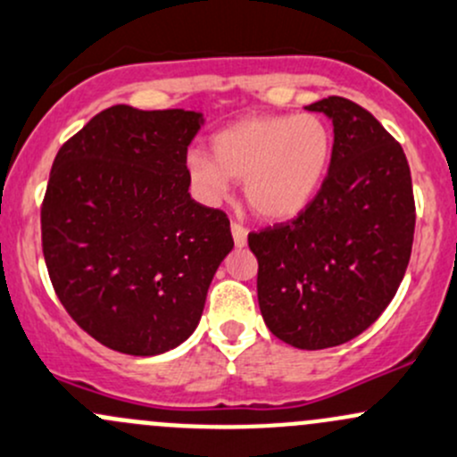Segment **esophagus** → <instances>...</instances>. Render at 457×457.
I'll return each mask as SVG.
<instances>
[{"instance_id":"esophagus-1","label":"esophagus","mask_w":457,"mask_h":457,"mask_svg":"<svg viewBox=\"0 0 457 457\" xmlns=\"http://www.w3.org/2000/svg\"><path fill=\"white\" fill-rule=\"evenodd\" d=\"M230 233H233V242L237 248L246 246V239H248V228L242 227V224L233 222L230 224Z\"/></svg>"}]
</instances>
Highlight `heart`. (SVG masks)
I'll return each instance as SVG.
<instances>
[{
  "label": "heart",
  "mask_w": 457,
  "mask_h": 457,
  "mask_svg": "<svg viewBox=\"0 0 457 457\" xmlns=\"http://www.w3.org/2000/svg\"><path fill=\"white\" fill-rule=\"evenodd\" d=\"M211 154L194 150L185 168L204 203H220L230 180H244L254 215L286 222L301 215L327 179L333 156L331 126L316 112L250 115L211 139Z\"/></svg>",
  "instance_id": "obj_1"
}]
</instances>
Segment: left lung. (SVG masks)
Masks as SVG:
<instances>
[{
	"label": "left lung",
	"mask_w": 457,
	"mask_h": 457,
	"mask_svg": "<svg viewBox=\"0 0 457 457\" xmlns=\"http://www.w3.org/2000/svg\"><path fill=\"white\" fill-rule=\"evenodd\" d=\"M333 121L328 174L292 222L248 235L259 262L257 298L278 340L305 351L366 331L399 289L414 242L405 152L346 97L305 106Z\"/></svg>",
	"instance_id": "obj_1"
}]
</instances>
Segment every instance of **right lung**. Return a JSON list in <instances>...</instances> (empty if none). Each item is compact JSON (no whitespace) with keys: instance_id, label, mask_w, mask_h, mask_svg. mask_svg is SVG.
I'll return each instance as SVG.
<instances>
[{"instance_id":"1","label":"right lung","mask_w":457,"mask_h":457,"mask_svg":"<svg viewBox=\"0 0 457 457\" xmlns=\"http://www.w3.org/2000/svg\"><path fill=\"white\" fill-rule=\"evenodd\" d=\"M203 112L115 104L54 159L43 257L62 307L126 355L171 351L195 331L230 222L195 203L185 161Z\"/></svg>"}]
</instances>
